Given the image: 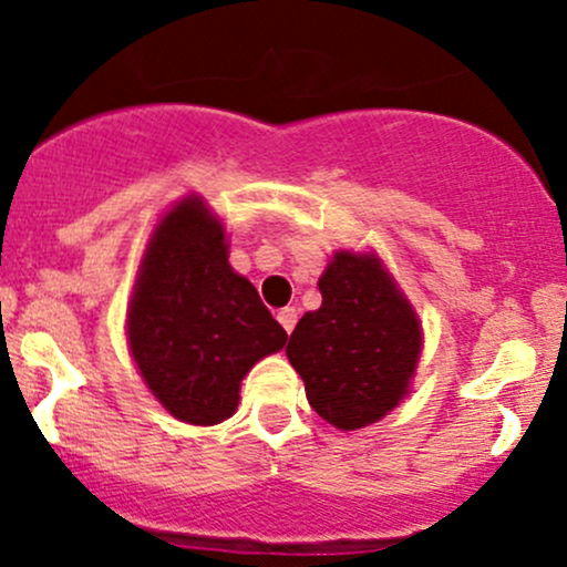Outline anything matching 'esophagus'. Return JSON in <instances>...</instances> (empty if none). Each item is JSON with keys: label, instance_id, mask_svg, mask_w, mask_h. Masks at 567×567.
I'll list each match as a JSON object with an SVG mask.
<instances>
[{"label": "esophagus", "instance_id": "1", "mask_svg": "<svg viewBox=\"0 0 567 567\" xmlns=\"http://www.w3.org/2000/svg\"><path fill=\"white\" fill-rule=\"evenodd\" d=\"M278 323L284 326L286 333L295 331V326H297V310H295V307H284V310H278Z\"/></svg>", "mask_w": 567, "mask_h": 567}]
</instances>
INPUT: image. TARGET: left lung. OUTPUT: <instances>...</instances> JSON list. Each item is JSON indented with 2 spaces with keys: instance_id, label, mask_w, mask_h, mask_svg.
Returning <instances> with one entry per match:
<instances>
[{
  "instance_id": "8db88e82",
  "label": "left lung",
  "mask_w": 567,
  "mask_h": 567,
  "mask_svg": "<svg viewBox=\"0 0 567 567\" xmlns=\"http://www.w3.org/2000/svg\"><path fill=\"white\" fill-rule=\"evenodd\" d=\"M323 305L291 333L289 362L307 400L341 431L375 423L408 394L421 326L379 257L339 251L320 278Z\"/></svg>"
}]
</instances>
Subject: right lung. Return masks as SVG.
Wrapping results in <instances>:
<instances>
[{
	"label": "right lung",
	"mask_w": 567,
	"mask_h": 567,
	"mask_svg": "<svg viewBox=\"0 0 567 567\" xmlns=\"http://www.w3.org/2000/svg\"><path fill=\"white\" fill-rule=\"evenodd\" d=\"M289 333L228 265L223 226L188 197L165 215L138 272L128 341L146 386L178 421L215 425L239 404V383Z\"/></svg>",
	"instance_id": "obj_1"
}]
</instances>
